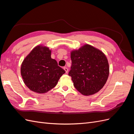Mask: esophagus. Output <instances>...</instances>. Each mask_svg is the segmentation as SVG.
<instances>
[{"label":"esophagus","instance_id":"1","mask_svg":"<svg viewBox=\"0 0 134 134\" xmlns=\"http://www.w3.org/2000/svg\"><path fill=\"white\" fill-rule=\"evenodd\" d=\"M64 70L65 71V72L68 73V69L66 67H64Z\"/></svg>","mask_w":134,"mask_h":134}]
</instances>
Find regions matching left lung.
Segmentation results:
<instances>
[{
	"instance_id": "8db88e82",
	"label": "left lung",
	"mask_w": 134,
	"mask_h": 134,
	"mask_svg": "<svg viewBox=\"0 0 134 134\" xmlns=\"http://www.w3.org/2000/svg\"><path fill=\"white\" fill-rule=\"evenodd\" d=\"M71 60L69 75L80 93L90 95L103 88L109 74L108 59L103 52L86 44L72 51Z\"/></svg>"
}]
</instances>
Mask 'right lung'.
I'll use <instances>...</instances> for the list:
<instances>
[{
  "instance_id": "1",
  "label": "right lung",
  "mask_w": 134,
  "mask_h": 134,
  "mask_svg": "<svg viewBox=\"0 0 134 134\" xmlns=\"http://www.w3.org/2000/svg\"><path fill=\"white\" fill-rule=\"evenodd\" d=\"M65 70L51 58V51L37 46L25 58L21 66V75L25 84L31 90L42 94L54 87Z\"/></svg>"
}]
</instances>
